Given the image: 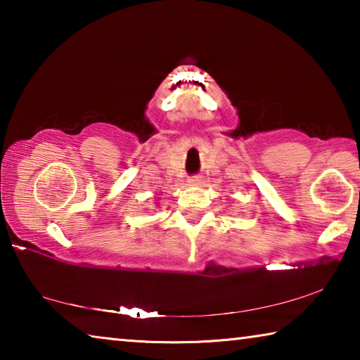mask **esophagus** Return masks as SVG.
Here are the masks:
<instances>
[{
  "mask_svg": "<svg viewBox=\"0 0 360 360\" xmlns=\"http://www.w3.org/2000/svg\"><path fill=\"white\" fill-rule=\"evenodd\" d=\"M200 182H202V179H200V176H192V178L188 179V184H191V186H198Z\"/></svg>",
  "mask_w": 360,
  "mask_h": 360,
  "instance_id": "34e87169",
  "label": "esophagus"
}]
</instances>
